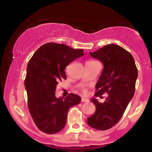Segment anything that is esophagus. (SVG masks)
<instances>
[{
    "instance_id": "obj_1",
    "label": "esophagus",
    "mask_w": 152,
    "mask_h": 152,
    "mask_svg": "<svg viewBox=\"0 0 152 152\" xmlns=\"http://www.w3.org/2000/svg\"><path fill=\"white\" fill-rule=\"evenodd\" d=\"M88 99L87 98H85V97H82L81 98V102H88Z\"/></svg>"
}]
</instances>
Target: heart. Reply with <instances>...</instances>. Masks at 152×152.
<instances>
[{
    "label": "heart",
    "instance_id": "heart-1",
    "mask_svg": "<svg viewBox=\"0 0 152 152\" xmlns=\"http://www.w3.org/2000/svg\"><path fill=\"white\" fill-rule=\"evenodd\" d=\"M84 92H85V93H86V90H85V91H84Z\"/></svg>",
    "mask_w": 152,
    "mask_h": 152
}]
</instances>
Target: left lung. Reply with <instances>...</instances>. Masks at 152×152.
Instances as JSON below:
<instances>
[{
    "mask_svg": "<svg viewBox=\"0 0 152 152\" xmlns=\"http://www.w3.org/2000/svg\"><path fill=\"white\" fill-rule=\"evenodd\" d=\"M94 58L104 65L102 73L96 84L95 96L107 92L104 103L96 99L91 102L96 111L87 118V123L97 130H107L118 123L123 116L135 92L137 68L129 52L116 44H109L95 52H90Z\"/></svg>",
    "mask_w": 152,
    "mask_h": 152,
    "instance_id": "left-lung-1",
    "label": "left lung"
}]
</instances>
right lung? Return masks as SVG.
Here are the masks:
<instances>
[{"label":"right lung","instance_id":"right-lung-1","mask_svg":"<svg viewBox=\"0 0 152 152\" xmlns=\"http://www.w3.org/2000/svg\"><path fill=\"white\" fill-rule=\"evenodd\" d=\"M83 55L82 49L48 43L40 47L29 61L24 82L28 106L41 132L53 134L62 130L69 109L81 102V97L74 94L56 98L55 91L58 82L66 79L65 68Z\"/></svg>","mask_w":152,"mask_h":152}]
</instances>
